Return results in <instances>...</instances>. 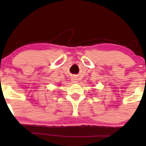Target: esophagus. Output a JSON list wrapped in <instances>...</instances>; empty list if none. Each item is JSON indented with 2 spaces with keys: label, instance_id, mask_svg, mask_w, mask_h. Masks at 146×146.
<instances>
[{
  "label": "esophagus",
  "instance_id": "esophagus-1",
  "mask_svg": "<svg viewBox=\"0 0 146 146\" xmlns=\"http://www.w3.org/2000/svg\"><path fill=\"white\" fill-rule=\"evenodd\" d=\"M78 78H72V81H73V82H74V83H77V82H78Z\"/></svg>",
  "mask_w": 146,
  "mask_h": 146
}]
</instances>
